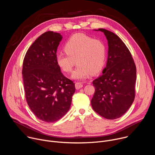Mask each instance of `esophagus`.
<instances>
[{"label":"esophagus","mask_w":155,"mask_h":155,"mask_svg":"<svg viewBox=\"0 0 155 155\" xmlns=\"http://www.w3.org/2000/svg\"><path fill=\"white\" fill-rule=\"evenodd\" d=\"M75 86L77 89H80L81 87H83V84L81 83L80 82H76L75 84Z\"/></svg>","instance_id":"34e87169"}]
</instances>
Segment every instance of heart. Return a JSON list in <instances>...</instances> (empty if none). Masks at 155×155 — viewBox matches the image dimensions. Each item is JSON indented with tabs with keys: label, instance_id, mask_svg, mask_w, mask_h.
Instances as JSON below:
<instances>
[{
	"label": "heart",
	"instance_id": "b5f03b06",
	"mask_svg": "<svg viewBox=\"0 0 155 155\" xmlns=\"http://www.w3.org/2000/svg\"><path fill=\"white\" fill-rule=\"evenodd\" d=\"M64 50L66 54L57 55V63L62 71L69 73L77 60L78 66L72 74L74 79L84 80L91 74H97L105 63L107 50L104 43L84 34L71 36L64 44Z\"/></svg>",
	"mask_w": 155,
	"mask_h": 155
}]
</instances>
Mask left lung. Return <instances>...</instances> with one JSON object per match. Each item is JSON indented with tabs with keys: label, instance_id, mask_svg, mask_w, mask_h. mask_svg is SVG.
Masks as SVG:
<instances>
[{
	"label": "left lung",
	"instance_id": "obj_1",
	"mask_svg": "<svg viewBox=\"0 0 155 155\" xmlns=\"http://www.w3.org/2000/svg\"><path fill=\"white\" fill-rule=\"evenodd\" d=\"M108 43V57L103 74L92 84L95 92L91 105L97 114L107 119L120 117L131 106L135 97L136 67L130 50L114 33L99 28Z\"/></svg>",
	"mask_w": 155,
	"mask_h": 155
}]
</instances>
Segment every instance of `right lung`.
<instances>
[{
    "label": "right lung",
    "instance_id": "add662e5",
    "mask_svg": "<svg viewBox=\"0 0 155 155\" xmlns=\"http://www.w3.org/2000/svg\"><path fill=\"white\" fill-rule=\"evenodd\" d=\"M62 36L48 31L28 49L23 61L22 77L25 98L31 111L40 120L54 122L69 111L75 83L61 72L56 61Z\"/></svg>",
    "mask_w": 155,
    "mask_h": 155
}]
</instances>
